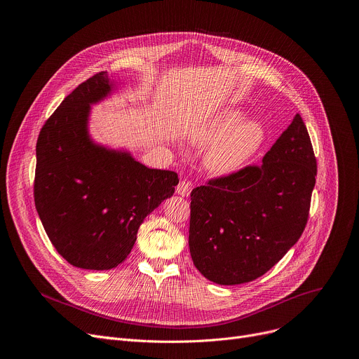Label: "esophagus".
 <instances>
[{
  "label": "esophagus",
  "mask_w": 359,
  "mask_h": 359,
  "mask_svg": "<svg viewBox=\"0 0 359 359\" xmlns=\"http://www.w3.org/2000/svg\"><path fill=\"white\" fill-rule=\"evenodd\" d=\"M190 191H191V183L190 182H186V180H180L179 182V184L176 186V193L177 194H180V196H189L190 194Z\"/></svg>",
  "instance_id": "esophagus-1"
}]
</instances>
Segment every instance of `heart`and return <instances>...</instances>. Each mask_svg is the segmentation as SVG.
<instances>
[{
    "instance_id": "1",
    "label": "heart",
    "mask_w": 359,
    "mask_h": 359,
    "mask_svg": "<svg viewBox=\"0 0 359 359\" xmlns=\"http://www.w3.org/2000/svg\"><path fill=\"white\" fill-rule=\"evenodd\" d=\"M238 111H223L208 126H204L197 142L212 143L208 155V168L217 175H230L245 166L266 142V129L257 121H243Z\"/></svg>"
}]
</instances>
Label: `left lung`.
Instances as JSON below:
<instances>
[{"label": "left lung", "instance_id": "1", "mask_svg": "<svg viewBox=\"0 0 359 359\" xmlns=\"http://www.w3.org/2000/svg\"><path fill=\"white\" fill-rule=\"evenodd\" d=\"M317 159L299 114L250 165L191 190L189 247L208 280L234 285L274 267L309 222Z\"/></svg>", "mask_w": 359, "mask_h": 359}]
</instances>
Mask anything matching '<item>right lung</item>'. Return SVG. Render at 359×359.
I'll list each match as a JSON object with an SVG mask.
<instances>
[{
    "mask_svg": "<svg viewBox=\"0 0 359 359\" xmlns=\"http://www.w3.org/2000/svg\"><path fill=\"white\" fill-rule=\"evenodd\" d=\"M112 83L97 72L75 88L36 140L35 208L57 251L74 267L111 270L126 260L144 217L175 193L177 173L149 169L88 136L89 105Z\"/></svg>",
    "mask_w": 359,
    "mask_h": 359,
    "instance_id": "add662e5",
    "label": "right lung"
}]
</instances>
